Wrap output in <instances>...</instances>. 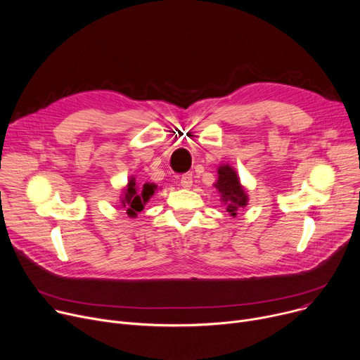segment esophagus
<instances>
[{
    "label": "esophagus",
    "instance_id": "34e87169",
    "mask_svg": "<svg viewBox=\"0 0 360 360\" xmlns=\"http://www.w3.org/2000/svg\"><path fill=\"white\" fill-rule=\"evenodd\" d=\"M191 184H193V176H191V173L183 174L181 179H180V186L184 187V188H190Z\"/></svg>",
    "mask_w": 360,
    "mask_h": 360
}]
</instances>
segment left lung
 <instances>
[{
	"label": "left lung",
	"instance_id": "1",
	"mask_svg": "<svg viewBox=\"0 0 360 360\" xmlns=\"http://www.w3.org/2000/svg\"><path fill=\"white\" fill-rule=\"evenodd\" d=\"M217 173L219 177L214 187L222 195V200L226 205V212H229L232 216H236V210L243 207L248 202L246 193L238 180L236 172L229 165H220Z\"/></svg>",
	"mask_w": 360,
	"mask_h": 360
}]
</instances>
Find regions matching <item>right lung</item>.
Returning a JSON list of instances; mask_svg holds the SVG:
<instances>
[{
  "label": "right lung",
  "instance_id": "obj_1",
  "mask_svg": "<svg viewBox=\"0 0 360 360\" xmlns=\"http://www.w3.org/2000/svg\"><path fill=\"white\" fill-rule=\"evenodd\" d=\"M157 188L155 184L146 183L143 187H138L135 180H129L128 187L125 190V196L122 198V205L129 216H135L138 212L144 209V205L148 199L154 195V190Z\"/></svg>",
  "mask_w": 360,
  "mask_h": 360
}]
</instances>
